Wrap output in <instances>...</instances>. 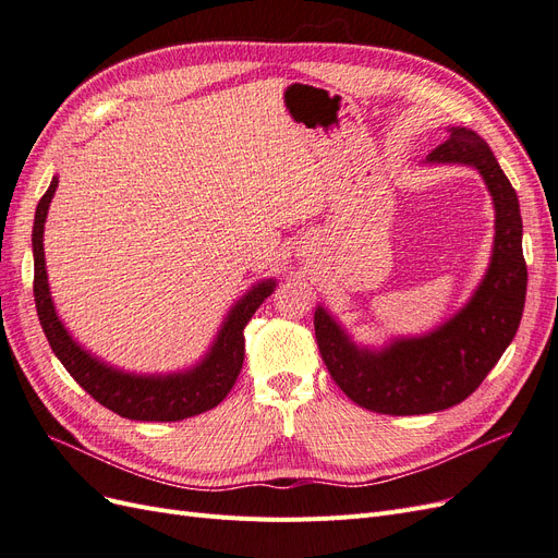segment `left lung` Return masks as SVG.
Here are the masks:
<instances>
[{
	"mask_svg": "<svg viewBox=\"0 0 558 558\" xmlns=\"http://www.w3.org/2000/svg\"><path fill=\"white\" fill-rule=\"evenodd\" d=\"M428 162L472 165L484 177L496 205L492 267L465 310L445 326L416 340H398L379 353L351 344L330 314L316 310V344L332 381L359 408L377 414H430L475 393L514 340L526 300L519 199L492 148L477 132L451 128Z\"/></svg>",
	"mask_w": 558,
	"mask_h": 558,
	"instance_id": "8db88e82",
	"label": "left lung"
}]
</instances>
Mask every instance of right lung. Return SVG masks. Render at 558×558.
I'll return each instance as SVG.
<instances>
[{
	"instance_id": "right-lung-1",
	"label": "right lung",
	"mask_w": 558,
	"mask_h": 558,
	"mask_svg": "<svg viewBox=\"0 0 558 558\" xmlns=\"http://www.w3.org/2000/svg\"><path fill=\"white\" fill-rule=\"evenodd\" d=\"M56 189L58 179L50 181L48 191L39 199L35 228H32V248H35V302L39 324L66 373L99 404L132 421H181L214 410L230 393V388L242 373L244 328L263 302L272 295L275 281L258 283L232 307L207 359L191 373L170 377L118 373V369L93 359L72 340L70 332L60 324L53 300H50L44 260V223Z\"/></svg>"
}]
</instances>
